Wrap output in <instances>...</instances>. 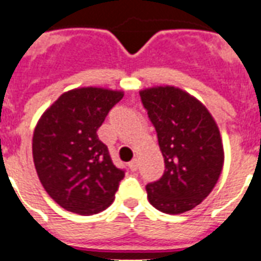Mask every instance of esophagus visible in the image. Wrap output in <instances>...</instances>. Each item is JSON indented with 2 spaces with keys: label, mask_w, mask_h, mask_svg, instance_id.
Wrapping results in <instances>:
<instances>
[{
  "label": "esophagus",
  "mask_w": 261,
  "mask_h": 261,
  "mask_svg": "<svg viewBox=\"0 0 261 261\" xmlns=\"http://www.w3.org/2000/svg\"><path fill=\"white\" fill-rule=\"evenodd\" d=\"M128 168H130L133 172L137 171V169H138V160L134 159L133 161H130V163H128Z\"/></svg>",
  "instance_id": "34e87169"
}]
</instances>
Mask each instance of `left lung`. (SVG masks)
<instances>
[{"label": "left lung", "instance_id": "obj_1", "mask_svg": "<svg viewBox=\"0 0 261 261\" xmlns=\"http://www.w3.org/2000/svg\"><path fill=\"white\" fill-rule=\"evenodd\" d=\"M139 94L165 163L163 176L146 186L147 199L167 214L192 210L208 196L222 171L218 127L202 102L178 88H150Z\"/></svg>", "mask_w": 261, "mask_h": 261}]
</instances>
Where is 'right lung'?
<instances>
[{
  "label": "right lung",
  "instance_id": "right-lung-1",
  "mask_svg": "<svg viewBox=\"0 0 261 261\" xmlns=\"http://www.w3.org/2000/svg\"><path fill=\"white\" fill-rule=\"evenodd\" d=\"M123 92L101 88L69 90L35 127L32 154L39 180L65 210L97 214L114 202L124 169L116 168L97 130Z\"/></svg>",
  "mask_w": 261,
  "mask_h": 261
}]
</instances>
